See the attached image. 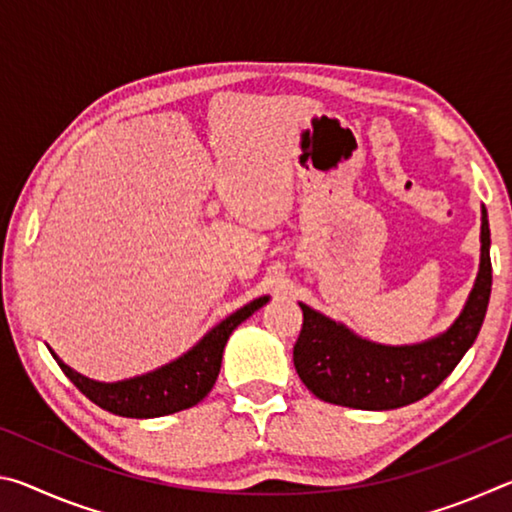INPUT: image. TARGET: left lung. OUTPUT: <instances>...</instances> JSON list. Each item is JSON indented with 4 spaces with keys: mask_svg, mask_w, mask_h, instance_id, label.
<instances>
[{
    "mask_svg": "<svg viewBox=\"0 0 512 512\" xmlns=\"http://www.w3.org/2000/svg\"><path fill=\"white\" fill-rule=\"evenodd\" d=\"M492 289L490 225L483 210L481 268L470 300L443 336L406 348L361 341L318 311L300 305L302 329L293 366L311 393L350 409L388 411L422 400L443 384L479 336Z\"/></svg>",
    "mask_w": 512,
    "mask_h": 512,
    "instance_id": "8db88e82",
    "label": "left lung"
}]
</instances>
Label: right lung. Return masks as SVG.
<instances>
[{
	"label": "right lung",
	"instance_id": "right-lung-1",
	"mask_svg": "<svg viewBox=\"0 0 512 512\" xmlns=\"http://www.w3.org/2000/svg\"><path fill=\"white\" fill-rule=\"evenodd\" d=\"M266 302L268 298L264 296L241 307L225 318L223 323L216 325L212 332H207L203 341L189 350L185 357L135 379L101 384V381L79 375L60 359L56 361L69 381L101 409L121 415V418H160V415L189 409L212 391L221 370L223 348L230 339L232 329L244 323L248 316H253Z\"/></svg>",
	"mask_w": 512,
	"mask_h": 512
}]
</instances>
